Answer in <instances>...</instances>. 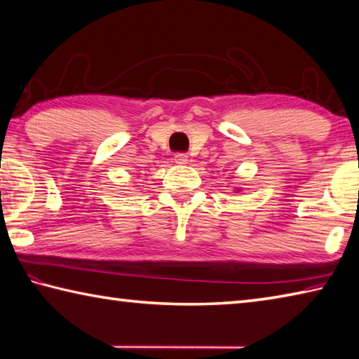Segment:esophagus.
Here are the masks:
<instances>
[{
  "label": "esophagus",
  "instance_id": "1",
  "mask_svg": "<svg viewBox=\"0 0 359 359\" xmlns=\"http://www.w3.org/2000/svg\"><path fill=\"white\" fill-rule=\"evenodd\" d=\"M174 161L177 163V165H187L188 163V155L184 154V152H179L174 155Z\"/></svg>",
  "mask_w": 359,
  "mask_h": 359
}]
</instances>
